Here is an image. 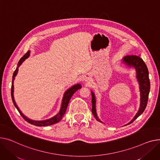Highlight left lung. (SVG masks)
<instances>
[{
	"label": "left lung",
	"instance_id": "left-lung-1",
	"mask_svg": "<svg viewBox=\"0 0 160 160\" xmlns=\"http://www.w3.org/2000/svg\"><path fill=\"white\" fill-rule=\"evenodd\" d=\"M122 62L127 67L129 68H134L136 71V78L139 84V91H140V107L136 115L132 120L129 123L133 122L138 116H140L144 111L147 104L148 94L150 92V81L148 78V71L147 67L143 60L140 58V56L131 55L126 56L123 58ZM91 102H92V112L97 121L103 123L98 118L97 109H96V97L94 92L91 91Z\"/></svg>",
	"mask_w": 160,
	"mask_h": 160
}]
</instances>
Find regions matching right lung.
<instances>
[{"label": "right lung", "mask_w": 160, "mask_h": 160, "mask_svg": "<svg viewBox=\"0 0 160 160\" xmlns=\"http://www.w3.org/2000/svg\"><path fill=\"white\" fill-rule=\"evenodd\" d=\"M29 55H30V51H28L26 53V54L22 58H21L20 59V60L18 61V64H17V68H16V69H15V71H14V73H13V79H12V91H11V92H12V94H12V98L13 104L15 105V107L18 110V111L19 112V113L20 114V115L22 116V118L26 122H28V123H29L32 125H36V126H38V127H44V126L51 125H53L55 123H57L59 122L62 119L63 116H64V114L66 113V109H67V108H68V103L69 102V100H70L71 98L72 97V96L78 89H79L82 88V86L80 83L73 85L72 86H71L70 88H69L68 90L66 91V92H64V94H63V98H62V103H61V106H60V109L59 112L55 116L52 117V118H51L49 119H48V120H40V121H38V120H31V119L28 118V117L26 116L22 112V111H21L19 109L18 105H17V103L15 102V98H14V95H13V92H14L13 83H14L15 77L17 76V74L18 71V68L21 66V64H22V63H23V62H24V60L29 57Z\"/></svg>", "instance_id": "right-lung-1"}]
</instances>
